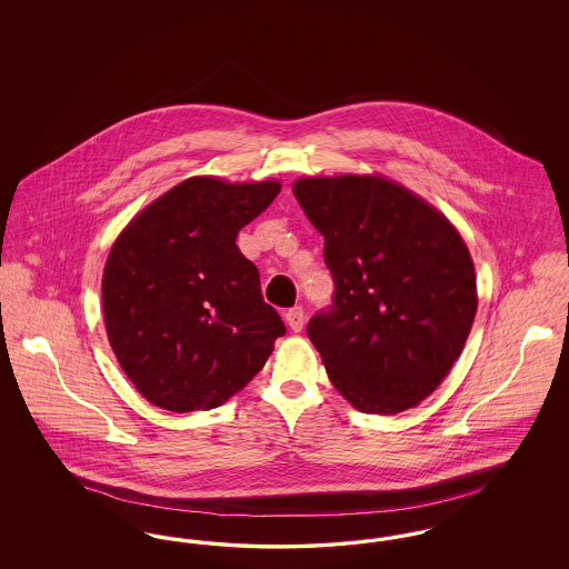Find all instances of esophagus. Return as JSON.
<instances>
[{"label":"esophagus","mask_w":569,"mask_h":569,"mask_svg":"<svg viewBox=\"0 0 569 569\" xmlns=\"http://www.w3.org/2000/svg\"><path fill=\"white\" fill-rule=\"evenodd\" d=\"M286 322L295 330L300 332L302 326H305V309L302 307H292L288 313H286Z\"/></svg>","instance_id":"34e87169"}]
</instances>
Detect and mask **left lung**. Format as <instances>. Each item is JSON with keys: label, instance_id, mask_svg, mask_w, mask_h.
Masks as SVG:
<instances>
[{"label": "left lung", "instance_id": "1", "mask_svg": "<svg viewBox=\"0 0 569 569\" xmlns=\"http://www.w3.org/2000/svg\"><path fill=\"white\" fill-rule=\"evenodd\" d=\"M325 237L332 305L307 335L332 386L367 413L418 406L457 362L478 309L476 271L455 226L383 177L298 179Z\"/></svg>", "mask_w": 569, "mask_h": 569}]
</instances>
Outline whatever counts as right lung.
<instances>
[{
    "label": "right lung",
    "mask_w": 569,
    "mask_h": 569,
    "mask_svg": "<svg viewBox=\"0 0 569 569\" xmlns=\"http://www.w3.org/2000/svg\"><path fill=\"white\" fill-rule=\"evenodd\" d=\"M277 181L191 177L128 223L110 249L102 302L110 348L153 406L213 409L264 367L286 325L260 292L237 234Z\"/></svg>",
    "instance_id": "add662e5"
}]
</instances>
